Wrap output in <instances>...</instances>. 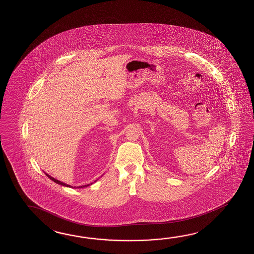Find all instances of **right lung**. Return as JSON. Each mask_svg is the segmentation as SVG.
I'll list each match as a JSON object with an SVG mask.
<instances>
[{
    "mask_svg": "<svg viewBox=\"0 0 254 254\" xmlns=\"http://www.w3.org/2000/svg\"><path fill=\"white\" fill-rule=\"evenodd\" d=\"M45 174H46V176H48V178L51 179L52 181H54V183H56V184H61V185H63V186H66V187H71L70 185H68V184H64V183L60 182V181H58V180H56V179L53 178L52 176H50V175H49V174H47V173H45ZM91 184H87V185H82V186H79V188H84V187H87V186H90Z\"/></svg>",
    "mask_w": 254,
    "mask_h": 254,
    "instance_id": "obj_1",
    "label": "right lung"
}]
</instances>
